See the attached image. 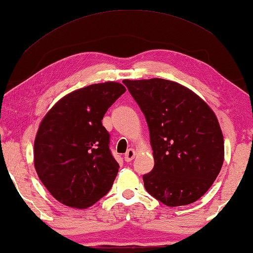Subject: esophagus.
Listing matches in <instances>:
<instances>
[{
    "mask_svg": "<svg viewBox=\"0 0 253 253\" xmlns=\"http://www.w3.org/2000/svg\"><path fill=\"white\" fill-rule=\"evenodd\" d=\"M134 156H136V151L133 149H129L126 152V155H124V160H126V163H130L131 160L134 158Z\"/></svg>",
    "mask_w": 253,
    "mask_h": 253,
    "instance_id": "obj_1",
    "label": "esophagus"
}]
</instances>
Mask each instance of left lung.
<instances>
[{
	"label": "left lung",
	"instance_id": "1",
	"mask_svg": "<svg viewBox=\"0 0 253 253\" xmlns=\"http://www.w3.org/2000/svg\"><path fill=\"white\" fill-rule=\"evenodd\" d=\"M145 115L155 166L144 187L169 207L195 202L211 188L224 160L217 117L199 95L165 79L123 80Z\"/></svg>",
	"mask_w": 253,
	"mask_h": 253
}]
</instances>
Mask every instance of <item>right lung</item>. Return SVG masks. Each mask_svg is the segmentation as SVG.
<instances>
[{
	"instance_id": "obj_1",
	"label": "right lung",
	"mask_w": 253,
	"mask_h": 253,
	"mask_svg": "<svg viewBox=\"0 0 253 253\" xmlns=\"http://www.w3.org/2000/svg\"><path fill=\"white\" fill-rule=\"evenodd\" d=\"M124 91L114 81L80 88L61 97L39 124L36 172L62 205L86 209L113 186L120 166L111 156L102 119Z\"/></svg>"
}]
</instances>
